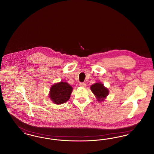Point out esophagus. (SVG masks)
Segmentation results:
<instances>
[{"mask_svg": "<svg viewBox=\"0 0 154 154\" xmlns=\"http://www.w3.org/2000/svg\"><path fill=\"white\" fill-rule=\"evenodd\" d=\"M79 85H80V86L81 87H85L87 86L86 84L84 83V82H81V83H80Z\"/></svg>", "mask_w": 154, "mask_h": 154, "instance_id": "esophagus-1", "label": "esophagus"}]
</instances>
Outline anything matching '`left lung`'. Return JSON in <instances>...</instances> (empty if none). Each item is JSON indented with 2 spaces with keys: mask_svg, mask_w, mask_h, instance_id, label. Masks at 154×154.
<instances>
[{
  "mask_svg": "<svg viewBox=\"0 0 154 154\" xmlns=\"http://www.w3.org/2000/svg\"><path fill=\"white\" fill-rule=\"evenodd\" d=\"M91 89L99 102L103 101L109 94L108 89L106 88L101 82H97L92 85Z\"/></svg>",
  "mask_w": 154,
  "mask_h": 154,
  "instance_id": "obj_1",
  "label": "left lung"
}]
</instances>
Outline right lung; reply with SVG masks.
Here are the masks:
<instances>
[{"mask_svg":"<svg viewBox=\"0 0 154 154\" xmlns=\"http://www.w3.org/2000/svg\"><path fill=\"white\" fill-rule=\"evenodd\" d=\"M73 91V88L66 82L61 81L52 85L50 88L49 97L56 104L66 103L69 99Z\"/></svg>","mask_w":154,"mask_h":154,"instance_id":"add662e5","label":"right lung"}]
</instances>
